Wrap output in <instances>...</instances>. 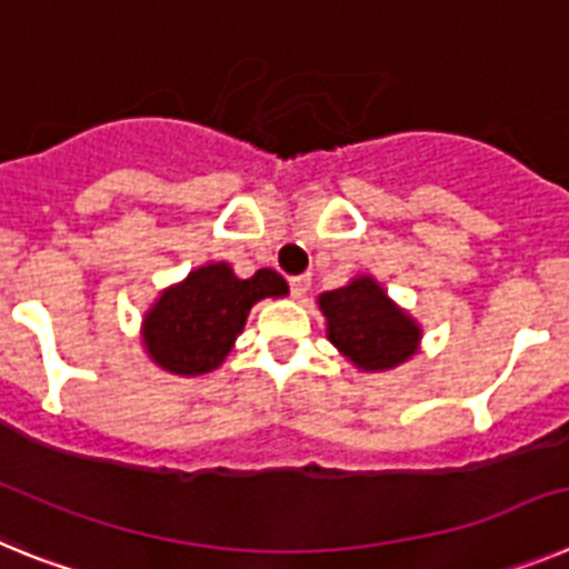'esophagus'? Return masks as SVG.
Segmentation results:
<instances>
[{
  "instance_id": "34e87169",
  "label": "esophagus",
  "mask_w": 569,
  "mask_h": 569,
  "mask_svg": "<svg viewBox=\"0 0 569 569\" xmlns=\"http://www.w3.org/2000/svg\"><path fill=\"white\" fill-rule=\"evenodd\" d=\"M309 283H312V280H309L307 274L292 277V280H289V286H292V295H295V298H303V295H307V289H309Z\"/></svg>"
}]
</instances>
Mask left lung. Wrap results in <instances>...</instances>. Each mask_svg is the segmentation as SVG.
<instances>
[{
    "instance_id": "8db88e82",
    "label": "left lung",
    "mask_w": 569,
    "mask_h": 569,
    "mask_svg": "<svg viewBox=\"0 0 569 569\" xmlns=\"http://www.w3.org/2000/svg\"><path fill=\"white\" fill-rule=\"evenodd\" d=\"M318 309L329 343L358 373H385L419 352L422 327L373 274H356L341 289L318 295Z\"/></svg>"
}]
</instances>
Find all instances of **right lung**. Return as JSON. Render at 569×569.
I'll return each mask as SVG.
<instances>
[{
	"label": "right lung",
	"instance_id": "1",
	"mask_svg": "<svg viewBox=\"0 0 569 569\" xmlns=\"http://www.w3.org/2000/svg\"><path fill=\"white\" fill-rule=\"evenodd\" d=\"M286 295L289 286L274 269L242 280L222 260L196 266L184 280L161 289L141 318L147 358L173 376L211 373L233 350L251 307Z\"/></svg>",
	"mask_w": 569,
	"mask_h": 569
}]
</instances>
